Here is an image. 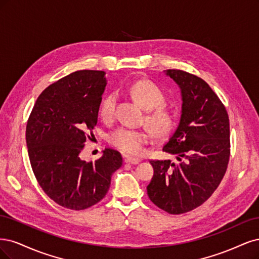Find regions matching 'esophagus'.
<instances>
[{"instance_id":"obj_1","label":"esophagus","mask_w":259,"mask_h":259,"mask_svg":"<svg viewBox=\"0 0 259 259\" xmlns=\"http://www.w3.org/2000/svg\"><path fill=\"white\" fill-rule=\"evenodd\" d=\"M124 162H126V163H131V164H137V163L140 162V159H139V158L126 156V157H124Z\"/></svg>"}]
</instances>
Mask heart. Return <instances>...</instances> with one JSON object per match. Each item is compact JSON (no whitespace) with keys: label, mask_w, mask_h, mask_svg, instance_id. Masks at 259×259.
I'll return each instance as SVG.
<instances>
[{"label":"heart","mask_w":259,"mask_h":259,"mask_svg":"<svg viewBox=\"0 0 259 259\" xmlns=\"http://www.w3.org/2000/svg\"><path fill=\"white\" fill-rule=\"evenodd\" d=\"M130 95L146 111H149L145 120L147 126L158 138H163L169 135L173 127V117L171 113L161 105L164 103L162 91L152 81L139 80L133 82L129 87ZM116 99L113 95L105 97L100 105V116L105 121L114 117ZM149 141V135L145 130L130 129L120 127L114 130L108 142L128 155H141L144 152L145 145Z\"/></svg>","instance_id":"b5f03b06"}]
</instances>
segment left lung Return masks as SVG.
<instances>
[{"instance_id":"1","label":"left lung","mask_w":259,"mask_h":259,"mask_svg":"<svg viewBox=\"0 0 259 259\" xmlns=\"http://www.w3.org/2000/svg\"><path fill=\"white\" fill-rule=\"evenodd\" d=\"M165 74L179 85L182 114L162 151L178 162L151 160L154 175L147 185L151 201L169 214H183L201 205L219 187L230 157L229 117L206 82L182 70Z\"/></svg>"}]
</instances>
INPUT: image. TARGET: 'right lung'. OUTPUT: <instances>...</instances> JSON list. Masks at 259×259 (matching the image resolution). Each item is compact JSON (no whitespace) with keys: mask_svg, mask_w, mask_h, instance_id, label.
I'll use <instances>...</instances> for the list:
<instances>
[{"mask_svg":"<svg viewBox=\"0 0 259 259\" xmlns=\"http://www.w3.org/2000/svg\"><path fill=\"white\" fill-rule=\"evenodd\" d=\"M105 86L103 71L73 72L48 86L29 116L26 140L33 173L44 193L70 210L101 201L122 164L120 153L112 148L96 161L79 158L98 122Z\"/></svg>","mask_w":259,"mask_h":259,"instance_id":"add662e5","label":"right lung"}]
</instances>
